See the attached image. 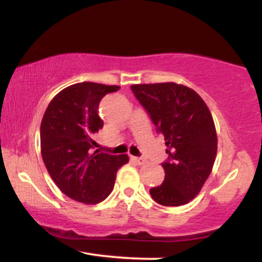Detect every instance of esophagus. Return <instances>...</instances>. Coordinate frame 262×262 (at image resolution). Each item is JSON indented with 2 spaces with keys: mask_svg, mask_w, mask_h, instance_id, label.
Wrapping results in <instances>:
<instances>
[{
  "mask_svg": "<svg viewBox=\"0 0 262 262\" xmlns=\"http://www.w3.org/2000/svg\"><path fill=\"white\" fill-rule=\"evenodd\" d=\"M132 160L134 162H137L138 165H144L146 162V160L144 158H138V156H132Z\"/></svg>",
  "mask_w": 262,
  "mask_h": 262,
  "instance_id": "esophagus-1",
  "label": "esophagus"
}]
</instances>
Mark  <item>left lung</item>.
I'll return each instance as SVG.
<instances>
[{
  "mask_svg": "<svg viewBox=\"0 0 262 262\" xmlns=\"http://www.w3.org/2000/svg\"><path fill=\"white\" fill-rule=\"evenodd\" d=\"M130 89L167 146V160L161 164L164 182L150 188V196L166 207L188 203L208 179L217 155V133L208 107L193 90L173 82Z\"/></svg>",
  "mask_w": 262,
  "mask_h": 262,
  "instance_id": "8db88e82",
  "label": "left lung"
}]
</instances>
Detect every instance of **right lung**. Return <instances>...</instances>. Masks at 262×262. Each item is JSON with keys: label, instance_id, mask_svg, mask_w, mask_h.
I'll use <instances>...</instances> for the list:
<instances>
[{"label": "right lung", "instance_id": "right-lung-1", "mask_svg": "<svg viewBox=\"0 0 262 262\" xmlns=\"http://www.w3.org/2000/svg\"><path fill=\"white\" fill-rule=\"evenodd\" d=\"M119 86L80 82L60 91L48 106L40 124L41 158L62 193L86 204L100 203L114 187L117 171L127 155L92 151L93 135L103 127L100 102Z\"/></svg>", "mask_w": 262, "mask_h": 262}]
</instances>
